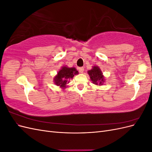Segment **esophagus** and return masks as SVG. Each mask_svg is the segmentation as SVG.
<instances>
[{
    "instance_id": "obj_1",
    "label": "esophagus",
    "mask_w": 152,
    "mask_h": 152,
    "mask_svg": "<svg viewBox=\"0 0 152 152\" xmlns=\"http://www.w3.org/2000/svg\"><path fill=\"white\" fill-rule=\"evenodd\" d=\"M79 71L80 73H83L84 71V67H80L79 68Z\"/></svg>"
}]
</instances>
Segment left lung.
Returning <instances> with one entry per match:
<instances>
[{"label": "left lung", "instance_id": "8db88e82", "mask_svg": "<svg viewBox=\"0 0 152 152\" xmlns=\"http://www.w3.org/2000/svg\"><path fill=\"white\" fill-rule=\"evenodd\" d=\"M88 74L90 76L91 80L93 83L96 85H102L104 81V77L102 72L98 66H94L93 69L88 71Z\"/></svg>", "mask_w": 152, "mask_h": 152}]
</instances>
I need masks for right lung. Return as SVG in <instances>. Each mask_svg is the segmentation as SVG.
Masks as SVG:
<instances>
[{
  "mask_svg": "<svg viewBox=\"0 0 152 152\" xmlns=\"http://www.w3.org/2000/svg\"><path fill=\"white\" fill-rule=\"evenodd\" d=\"M79 72L75 68H68L63 66L58 73V75L54 77V80L55 84L60 86L63 88H65L66 84L68 81L72 79L75 75H77Z\"/></svg>",
  "mask_w": 152,
  "mask_h": 152,
  "instance_id": "right-lung-1",
  "label": "right lung"
}]
</instances>
